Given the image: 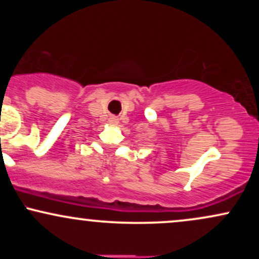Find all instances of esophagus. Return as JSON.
<instances>
[{
    "label": "esophagus",
    "mask_w": 259,
    "mask_h": 259,
    "mask_svg": "<svg viewBox=\"0 0 259 259\" xmlns=\"http://www.w3.org/2000/svg\"><path fill=\"white\" fill-rule=\"evenodd\" d=\"M109 123H111V124H113V125H114V124H117V119H115L114 117H112L111 119H109Z\"/></svg>",
    "instance_id": "obj_1"
}]
</instances>
